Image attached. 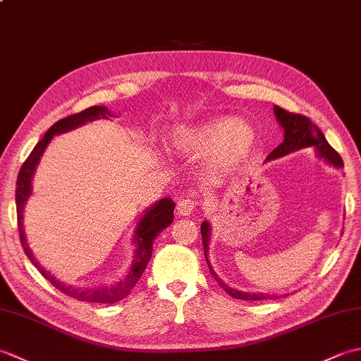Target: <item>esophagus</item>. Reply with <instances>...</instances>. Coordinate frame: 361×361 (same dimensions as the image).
<instances>
[{"label": "esophagus", "instance_id": "34e87169", "mask_svg": "<svg viewBox=\"0 0 361 361\" xmlns=\"http://www.w3.org/2000/svg\"><path fill=\"white\" fill-rule=\"evenodd\" d=\"M195 206H197V200L186 197V198H181L178 204H176V211H178L180 216H189V214L195 209Z\"/></svg>", "mask_w": 361, "mask_h": 361}]
</instances>
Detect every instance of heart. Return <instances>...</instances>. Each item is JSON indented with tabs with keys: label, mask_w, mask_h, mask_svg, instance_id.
Segmentation results:
<instances>
[{
	"label": "heart",
	"mask_w": 361,
	"mask_h": 361,
	"mask_svg": "<svg viewBox=\"0 0 361 361\" xmlns=\"http://www.w3.org/2000/svg\"><path fill=\"white\" fill-rule=\"evenodd\" d=\"M171 142L183 155L206 157L214 153L217 171H229L248 158L255 149L256 133L242 121L220 116L195 126L176 127Z\"/></svg>",
	"instance_id": "heart-1"
}]
</instances>
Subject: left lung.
I'll use <instances>...</instances> for the list:
<instances>
[{
	"mask_svg": "<svg viewBox=\"0 0 361 361\" xmlns=\"http://www.w3.org/2000/svg\"><path fill=\"white\" fill-rule=\"evenodd\" d=\"M274 114L278 118L279 124L283 128V142L279 144L270 155L267 157V159H274L287 155V153L302 149V147H313L317 149L318 157L324 158L327 163H331L336 167L343 166V159L338 155V152L335 149H332L329 142L326 141V137L323 135V132L313 124V122L307 118L302 116V114L298 113H290L287 110L281 109V106L274 105ZM211 239V229H209V224L208 221H203L202 224V240H203V248H204V256H206V262H208L209 271L211 274L216 278V281L219 282L220 287H224L225 291H228V295H231L235 299H242V301H262V299H270V298H276V296H270V295H264V293H243V291L234 290L231 287H228L225 282H221L217 274L212 271V268L209 265L208 260V243Z\"/></svg>",
	"mask_w": 361,
	"mask_h": 361,
	"instance_id": "left-lung-1",
	"label": "left lung"
}]
</instances>
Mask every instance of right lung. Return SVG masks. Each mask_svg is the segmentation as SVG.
Segmentation results:
<instances>
[{
	"label": "right lung",
	"mask_w": 361,
	"mask_h": 361,
	"mask_svg": "<svg viewBox=\"0 0 361 361\" xmlns=\"http://www.w3.org/2000/svg\"><path fill=\"white\" fill-rule=\"evenodd\" d=\"M113 116V114L105 109V106H90V109L83 110L80 113L71 114V116H66L63 119L57 121L48 132L44 133L40 141L37 142L34 150L30 152V155L26 158L25 163H23L18 178H17V190H15V202H17V220H18V231H20V242L21 247L25 250L26 256L29 257L30 262L35 265V268L40 271L46 279H48L54 287L59 288L62 293L71 296L78 301L83 302H96V304H113L118 302L121 299H124L130 290L135 287V283L140 281L142 276L145 267H147L149 260L152 257V248H153V240L157 239V235L163 231L164 228L173 221V209H175V203L171 200V198H163L159 200L157 204H153L152 208L144 214V217L141 219L140 224H137L136 228V252H135V260L133 265L130 268L128 274L124 279L113 283V286H105V287H93V288H75L71 286H66L63 282L56 281L54 276H51L44 268L37 262V259L34 257L32 251L29 250L27 243H26V237H25V229H23V209H25V203L27 200V197L30 195V181H32L34 172L37 169L38 161H40V157L43 155V152L46 149V145L49 144L54 135L57 133H63L68 132V130L79 127L82 124H85L88 121H94L97 118H109Z\"/></svg>",
	"instance_id": "obj_1"
}]
</instances>
